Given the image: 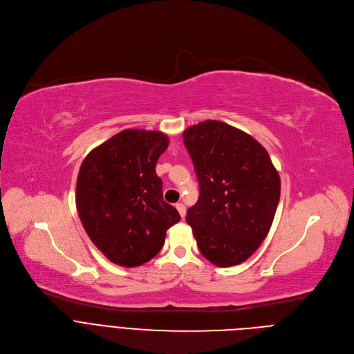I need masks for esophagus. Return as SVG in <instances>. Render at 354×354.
Wrapping results in <instances>:
<instances>
[{
  "label": "esophagus",
  "mask_w": 354,
  "mask_h": 354,
  "mask_svg": "<svg viewBox=\"0 0 354 354\" xmlns=\"http://www.w3.org/2000/svg\"><path fill=\"white\" fill-rule=\"evenodd\" d=\"M176 210L179 212L180 217H185V216H186V207H185V205H182V203H178V205H176Z\"/></svg>",
  "instance_id": "esophagus-1"
}]
</instances>
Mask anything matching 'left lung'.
<instances>
[{"label": "left lung", "mask_w": 354, "mask_h": 354, "mask_svg": "<svg viewBox=\"0 0 354 354\" xmlns=\"http://www.w3.org/2000/svg\"><path fill=\"white\" fill-rule=\"evenodd\" d=\"M200 194L187 210L197 246L218 268L245 262L272 227L280 176L268 151L224 122L206 120L183 131Z\"/></svg>", "instance_id": "1"}]
</instances>
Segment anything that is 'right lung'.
<instances>
[{
  "mask_svg": "<svg viewBox=\"0 0 354 354\" xmlns=\"http://www.w3.org/2000/svg\"><path fill=\"white\" fill-rule=\"evenodd\" d=\"M168 136L127 129L93 148L81 164L75 203L95 246L113 263L136 268L164 246L167 230L180 220L164 201L156 172Z\"/></svg>",
  "mask_w": 354,
  "mask_h": 354,
  "instance_id": "obj_1",
  "label": "right lung"
}]
</instances>
